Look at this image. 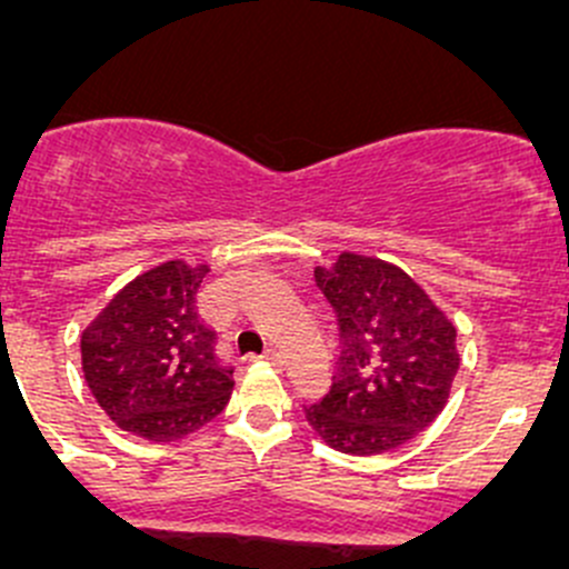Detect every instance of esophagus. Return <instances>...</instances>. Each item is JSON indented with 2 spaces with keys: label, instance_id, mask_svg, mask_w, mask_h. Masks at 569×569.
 I'll return each instance as SVG.
<instances>
[{
  "label": "esophagus",
  "instance_id": "34e87169",
  "mask_svg": "<svg viewBox=\"0 0 569 569\" xmlns=\"http://www.w3.org/2000/svg\"><path fill=\"white\" fill-rule=\"evenodd\" d=\"M262 359H266V362H271L273 368H282V365H284V353L277 351V348H268L266 357H262Z\"/></svg>",
  "mask_w": 569,
  "mask_h": 569
}]
</instances>
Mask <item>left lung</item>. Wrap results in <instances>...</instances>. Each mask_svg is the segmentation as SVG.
Listing matches in <instances>:
<instances>
[{
  "instance_id": "left-lung-1",
  "label": "left lung",
  "mask_w": 569,
  "mask_h": 569,
  "mask_svg": "<svg viewBox=\"0 0 569 569\" xmlns=\"http://www.w3.org/2000/svg\"><path fill=\"white\" fill-rule=\"evenodd\" d=\"M337 315L340 357L331 387L307 407L335 451L373 457L418 437L446 409L459 370L457 329L398 266L342 251L315 268Z\"/></svg>"
}]
</instances>
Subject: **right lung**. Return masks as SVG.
Segmentation results:
<instances>
[{
	"instance_id": "add662e5",
	"label": "right lung",
	"mask_w": 569,
	"mask_h": 569,
	"mask_svg": "<svg viewBox=\"0 0 569 569\" xmlns=\"http://www.w3.org/2000/svg\"><path fill=\"white\" fill-rule=\"evenodd\" d=\"M207 266L162 262L110 298L82 331V373L118 429L173 442L210 423L232 396L196 292Z\"/></svg>"
}]
</instances>
